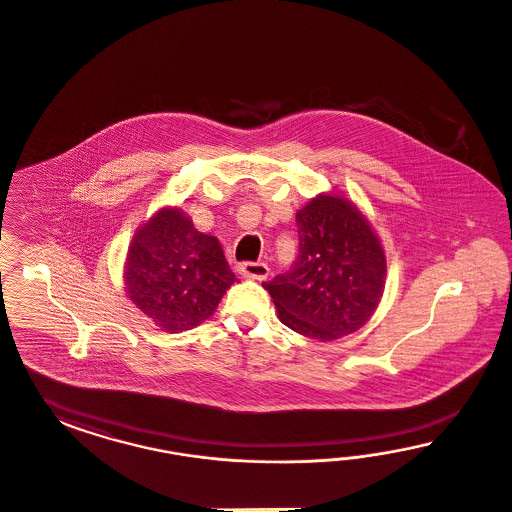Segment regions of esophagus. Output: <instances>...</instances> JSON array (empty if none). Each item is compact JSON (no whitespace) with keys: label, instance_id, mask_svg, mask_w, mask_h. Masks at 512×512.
<instances>
[{"label":"esophagus","instance_id":"esophagus-1","mask_svg":"<svg viewBox=\"0 0 512 512\" xmlns=\"http://www.w3.org/2000/svg\"><path fill=\"white\" fill-rule=\"evenodd\" d=\"M238 270L244 278L264 279L268 276V266L264 263H242Z\"/></svg>","mask_w":512,"mask_h":512}]
</instances>
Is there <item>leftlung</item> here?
Masks as SVG:
<instances>
[{"instance_id":"1","label":"left lung","mask_w":512,"mask_h":512,"mask_svg":"<svg viewBox=\"0 0 512 512\" xmlns=\"http://www.w3.org/2000/svg\"><path fill=\"white\" fill-rule=\"evenodd\" d=\"M298 257L263 283L285 326L313 340L347 336L377 308L387 274L370 223L336 195H319L298 214Z\"/></svg>"}]
</instances>
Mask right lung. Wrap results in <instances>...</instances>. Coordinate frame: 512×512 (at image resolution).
Returning <instances> with one entry per match:
<instances>
[{
	"mask_svg": "<svg viewBox=\"0 0 512 512\" xmlns=\"http://www.w3.org/2000/svg\"><path fill=\"white\" fill-rule=\"evenodd\" d=\"M234 281L217 238L199 233L178 208L140 227L125 264L129 298L167 332L206 321Z\"/></svg>",
	"mask_w": 512,
	"mask_h": 512,
	"instance_id": "1",
	"label": "right lung"
}]
</instances>
